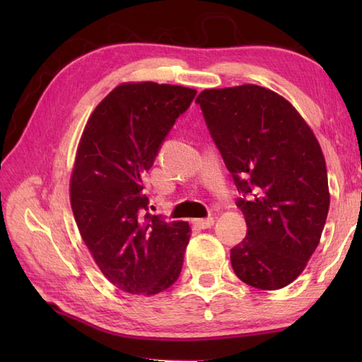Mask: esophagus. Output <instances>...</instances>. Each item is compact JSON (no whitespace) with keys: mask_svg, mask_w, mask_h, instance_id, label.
Returning <instances> with one entry per match:
<instances>
[{"mask_svg":"<svg viewBox=\"0 0 362 362\" xmlns=\"http://www.w3.org/2000/svg\"><path fill=\"white\" fill-rule=\"evenodd\" d=\"M194 224L199 228H210L214 224L213 218H205V219H194Z\"/></svg>","mask_w":362,"mask_h":362,"instance_id":"obj_1","label":"esophagus"}]
</instances>
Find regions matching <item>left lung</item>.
Segmentation results:
<instances>
[{
  "label": "left lung",
  "mask_w": 362,
  "mask_h": 362,
  "mask_svg": "<svg viewBox=\"0 0 362 362\" xmlns=\"http://www.w3.org/2000/svg\"><path fill=\"white\" fill-rule=\"evenodd\" d=\"M196 103L238 188L247 235L230 250L238 279L284 288L316 250L328 206L325 158L286 99L245 83L204 90Z\"/></svg>",
  "instance_id": "8db88e82"
}]
</instances>
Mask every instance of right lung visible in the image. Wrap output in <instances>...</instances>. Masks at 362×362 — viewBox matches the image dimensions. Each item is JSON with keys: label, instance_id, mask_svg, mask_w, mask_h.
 Wrapping results in <instances>:
<instances>
[{"label": "right lung", "instance_id": "right-lung-1", "mask_svg": "<svg viewBox=\"0 0 362 362\" xmlns=\"http://www.w3.org/2000/svg\"><path fill=\"white\" fill-rule=\"evenodd\" d=\"M196 90L122 83L91 113L71 175V209L101 272L130 294L153 296L179 279L189 226L149 213L143 175Z\"/></svg>", "mask_w": 362, "mask_h": 362}]
</instances>
